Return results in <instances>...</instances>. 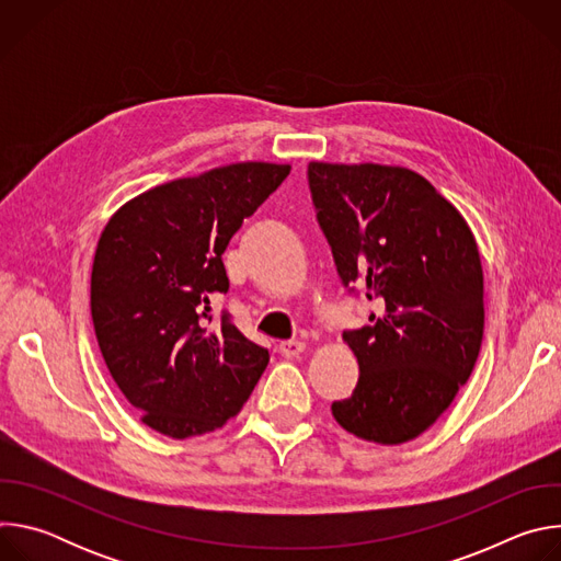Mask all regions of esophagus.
Listing matches in <instances>:
<instances>
[{
    "label": "esophagus",
    "instance_id": "obj_1",
    "mask_svg": "<svg viewBox=\"0 0 561 561\" xmlns=\"http://www.w3.org/2000/svg\"><path fill=\"white\" fill-rule=\"evenodd\" d=\"M304 351H306L304 342H282L279 344V353L284 357H299Z\"/></svg>",
    "mask_w": 561,
    "mask_h": 561
}]
</instances>
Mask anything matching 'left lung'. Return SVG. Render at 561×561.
<instances>
[{
    "instance_id": "8db88e82",
    "label": "left lung",
    "mask_w": 561,
    "mask_h": 561,
    "mask_svg": "<svg viewBox=\"0 0 561 561\" xmlns=\"http://www.w3.org/2000/svg\"><path fill=\"white\" fill-rule=\"evenodd\" d=\"M319 226L342 282L381 312L344 333L359 364L353 397L331 407L351 435L407 444L428 431L470 377L484 337V271L461 213L420 173L310 162Z\"/></svg>"
}]
</instances>
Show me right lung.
I'll list each match as a JSON object with an SVG mask.
<instances>
[{
    "label": "right lung",
    "instance_id": "right-lung-1",
    "mask_svg": "<svg viewBox=\"0 0 561 561\" xmlns=\"http://www.w3.org/2000/svg\"><path fill=\"white\" fill-rule=\"evenodd\" d=\"M290 164L237 162L159 184L104 226L91 273V314L111 377L139 422L173 439L234 417L268 351L210 319L228 293L230 237L286 180Z\"/></svg>",
    "mask_w": 561,
    "mask_h": 561
}]
</instances>
